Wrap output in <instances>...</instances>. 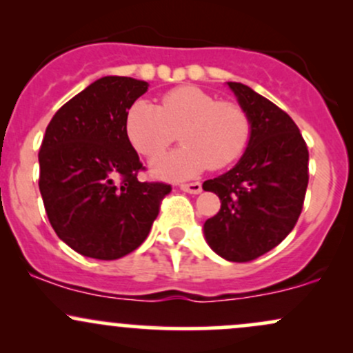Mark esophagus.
<instances>
[{"label":"esophagus","mask_w":353,"mask_h":353,"mask_svg":"<svg viewBox=\"0 0 353 353\" xmlns=\"http://www.w3.org/2000/svg\"><path fill=\"white\" fill-rule=\"evenodd\" d=\"M181 189L189 194H199L203 191V184L201 183H189V184H181Z\"/></svg>","instance_id":"obj_1"}]
</instances>
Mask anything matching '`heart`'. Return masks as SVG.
<instances>
[{
    "mask_svg": "<svg viewBox=\"0 0 353 353\" xmlns=\"http://www.w3.org/2000/svg\"><path fill=\"white\" fill-rule=\"evenodd\" d=\"M181 132L184 145L161 157L152 172L162 179H188L206 170L223 169L245 152L251 135L246 110L219 102L194 85H184L162 97L161 105L137 100L125 117V134L141 156L156 159Z\"/></svg>",
    "mask_w": 353,
    "mask_h": 353,
    "instance_id": "1",
    "label": "heart"
}]
</instances>
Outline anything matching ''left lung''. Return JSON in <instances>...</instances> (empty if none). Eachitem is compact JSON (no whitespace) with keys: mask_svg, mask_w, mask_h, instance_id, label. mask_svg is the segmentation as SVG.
<instances>
[{"mask_svg":"<svg viewBox=\"0 0 353 353\" xmlns=\"http://www.w3.org/2000/svg\"><path fill=\"white\" fill-rule=\"evenodd\" d=\"M251 122L248 147L233 169L203 184L221 209L204 223L216 254L246 263L268 253L300 218L308 185V149L286 112L253 88L228 82Z\"/></svg>","mask_w":353,"mask_h":353,"instance_id":"left-lung-1","label":"left lung"}]
</instances>
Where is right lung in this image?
I'll return each mask as SVG.
<instances>
[{"label": "right lung", "mask_w": 353, "mask_h": 353, "mask_svg": "<svg viewBox=\"0 0 353 353\" xmlns=\"http://www.w3.org/2000/svg\"><path fill=\"white\" fill-rule=\"evenodd\" d=\"M149 83L102 77L50 120L41 142L40 185L58 238L83 256L117 259L144 243L170 192L141 183L144 170L125 134L129 108Z\"/></svg>", "instance_id": "right-lung-1"}]
</instances>
